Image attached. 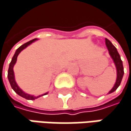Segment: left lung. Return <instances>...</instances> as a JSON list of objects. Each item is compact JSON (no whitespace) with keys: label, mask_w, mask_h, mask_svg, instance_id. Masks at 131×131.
<instances>
[{"label":"left lung","mask_w":131,"mask_h":131,"mask_svg":"<svg viewBox=\"0 0 131 131\" xmlns=\"http://www.w3.org/2000/svg\"><path fill=\"white\" fill-rule=\"evenodd\" d=\"M105 44H106V47L109 52V55L111 56V57L113 59V63L116 66V83H115L114 86L108 93V94H110L113 92H114L115 90H116V89L118 88L120 85L122 79L124 75V67H123V64H122V61L121 60V57L119 56L116 48L107 38H105Z\"/></svg>","instance_id":"1"}]
</instances>
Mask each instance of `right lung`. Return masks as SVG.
<instances>
[{
  "instance_id": "obj_1",
  "label": "right lung",
  "mask_w": 131,
  "mask_h": 131,
  "mask_svg": "<svg viewBox=\"0 0 131 131\" xmlns=\"http://www.w3.org/2000/svg\"><path fill=\"white\" fill-rule=\"evenodd\" d=\"M37 40H38L37 38L32 39V40H31V41H28V42L25 43L24 44L21 45L20 47H18V48L16 50V51H15V54H14V56H13V57H12V61H11V62H10V64H9V70H8V75H7V77H8L9 81V83H10V85H11L12 88L13 89V90H14L18 95H19L20 96H21V97H23V98H24V99H28V100H35V99L39 98V97H41V96L47 95V94L48 93V92L46 93H44V94H42V95H39V96H33V95H30V94H29V93H25L24 91H23L20 88L19 86L18 85V84L16 83L15 79V73H14V70H13V67H14V66L15 64L16 61H17V58H18V56L20 52L23 50H24L25 48H27L29 45H30L31 43L35 42V41H37Z\"/></svg>"
}]
</instances>
